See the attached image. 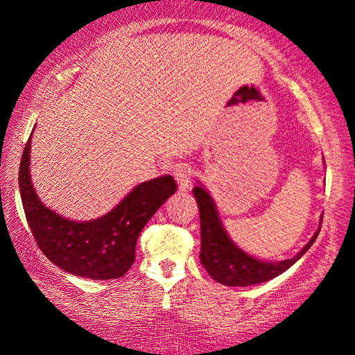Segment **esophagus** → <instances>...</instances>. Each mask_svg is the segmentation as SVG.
<instances>
[{
	"instance_id": "obj_1",
	"label": "esophagus",
	"mask_w": 355,
	"mask_h": 355,
	"mask_svg": "<svg viewBox=\"0 0 355 355\" xmlns=\"http://www.w3.org/2000/svg\"><path fill=\"white\" fill-rule=\"evenodd\" d=\"M173 174H174V179L178 181V186L181 191H186L191 186V176H192V169L189 164L182 163V164H176L173 169Z\"/></svg>"
}]
</instances>
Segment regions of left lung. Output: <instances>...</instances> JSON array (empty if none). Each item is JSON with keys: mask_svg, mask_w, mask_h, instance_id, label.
I'll return each instance as SVG.
<instances>
[{"mask_svg": "<svg viewBox=\"0 0 355 355\" xmlns=\"http://www.w3.org/2000/svg\"><path fill=\"white\" fill-rule=\"evenodd\" d=\"M192 192L197 200L198 211H200V261L208 275L225 286H252L276 278L291 268L312 247L320 232V230L315 232L309 244L294 259L275 261V263L265 261L247 254L227 236L218 216L215 200L208 193L205 186L197 184ZM320 227H322V221H320Z\"/></svg>", "mask_w": 355, "mask_h": 355, "instance_id": "left-lung-1", "label": "left lung"}]
</instances>
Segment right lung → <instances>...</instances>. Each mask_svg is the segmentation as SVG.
Returning <instances> with one entry per match:
<instances>
[{"mask_svg": "<svg viewBox=\"0 0 355 355\" xmlns=\"http://www.w3.org/2000/svg\"><path fill=\"white\" fill-rule=\"evenodd\" d=\"M31 139L19 166V191L37 245L48 260L71 275L96 281L124 276L134 265L140 231L178 191L176 181L169 174L150 179L96 220H67L37 196L31 178Z\"/></svg>", "mask_w": 355, "mask_h": 355, "instance_id": "obj_1", "label": "right lung"}]
</instances>
